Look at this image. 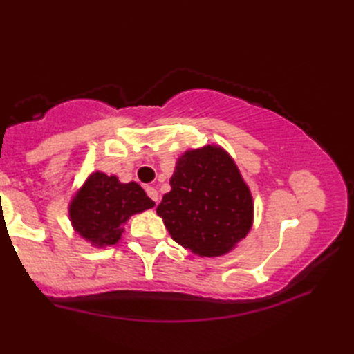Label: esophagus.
<instances>
[{"mask_svg": "<svg viewBox=\"0 0 354 354\" xmlns=\"http://www.w3.org/2000/svg\"><path fill=\"white\" fill-rule=\"evenodd\" d=\"M145 190H147V195L149 196V198H151V200L156 203V205H158V203H159V194H158V190H156L154 187H147Z\"/></svg>", "mask_w": 354, "mask_h": 354, "instance_id": "esophagus-1", "label": "esophagus"}]
</instances>
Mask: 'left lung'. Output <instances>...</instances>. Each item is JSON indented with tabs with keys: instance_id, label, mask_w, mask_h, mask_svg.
Listing matches in <instances>:
<instances>
[{
	"instance_id": "1",
	"label": "left lung",
	"mask_w": 354,
	"mask_h": 354,
	"mask_svg": "<svg viewBox=\"0 0 354 354\" xmlns=\"http://www.w3.org/2000/svg\"><path fill=\"white\" fill-rule=\"evenodd\" d=\"M156 209L171 239L192 253L223 256L248 234L253 198L234 160L207 145L185 151Z\"/></svg>"
}]
</instances>
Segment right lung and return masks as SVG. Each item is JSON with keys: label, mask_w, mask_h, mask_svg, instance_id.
<instances>
[{"label": "right lung", "mask_w": 354, "mask_h": 354, "mask_svg": "<svg viewBox=\"0 0 354 354\" xmlns=\"http://www.w3.org/2000/svg\"><path fill=\"white\" fill-rule=\"evenodd\" d=\"M145 190L137 183H120L117 176L95 171L70 203V220L75 231L95 247L115 245L131 215L151 209Z\"/></svg>", "instance_id": "1"}]
</instances>
